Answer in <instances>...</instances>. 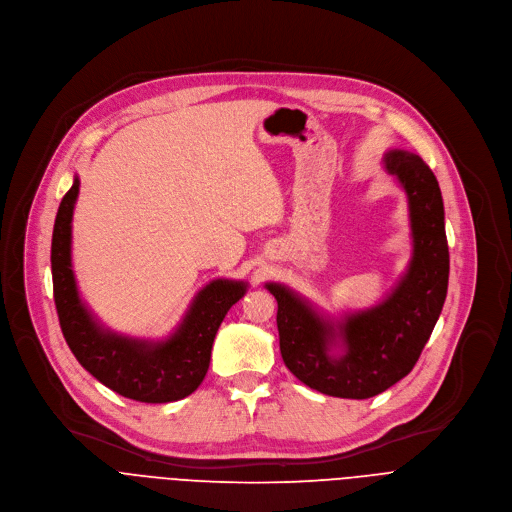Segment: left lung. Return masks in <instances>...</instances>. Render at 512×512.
Returning <instances> with one entry per match:
<instances>
[{"mask_svg": "<svg viewBox=\"0 0 512 512\" xmlns=\"http://www.w3.org/2000/svg\"><path fill=\"white\" fill-rule=\"evenodd\" d=\"M383 166L405 193L412 238V259L391 292L364 309L329 315L284 284H265L278 300L284 364L300 383L331 397L368 399L401 381L447 298L449 245L438 181L407 150H387Z\"/></svg>", "mask_w": 512, "mask_h": 512, "instance_id": "8db88e82", "label": "left lung"}]
</instances>
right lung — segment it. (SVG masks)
<instances>
[{
	"mask_svg": "<svg viewBox=\"0 0 512 512\" xmlns=\"http://www.w3.org/2000/svg\"><path fill=\"white\" fill-rule=\"evenodd\" d=\"M80 179L59 203L51 274L59 325L78 362L115 393L142 403H168L191 395L210 368L214 337L234 302L249 290L243 280L216 278L189 302L179 325L164 337H133L113 331L80 296L72 263V220Z\"/></svg>",
	"mask_w": 512,
	"mask_h": 512,
	"instance_id": "obj_1",
	"label": "right lung"
}]
</instances>
